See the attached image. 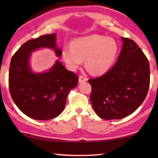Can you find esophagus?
<instances>
[{
	"mask_svg": "<svg viewBox=\"0 0 158 158\" xmlns=\"http://www.w3.org/2000/svg\"><path fill=\"white\" fill-rule=\"evenodd\" d=\"M87 77L84 76V75H80L79 76V82L80 83H83V82H85L87 81Z\"/></svg>",
	"mask_w": 158,
	"mask_h": 158,
	"instance_id": "1",
	"label": "esophagus"
}]
</instances>
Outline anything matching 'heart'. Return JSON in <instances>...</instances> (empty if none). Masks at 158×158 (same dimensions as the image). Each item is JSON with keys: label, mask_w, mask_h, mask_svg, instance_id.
Listing matches in <instances>:
<instances>
[{"label": "heart", "mask_w": 158, "mask_h": 158, "mask_svg": "<svg viewBox=\"0 0 158 158\" xmlns=\"http://www.w3.org/2000/svg\"><path fill=\"white\" fill-rule=\"evenodd\" d=\"M118 44L114 39L93 34L75 40L72 47L62 49V58L71 70H75L85 60L88 71L94 75L107 72L118 53Z\"/></svg>", "instance_id": "obj_1"}]
</instances>
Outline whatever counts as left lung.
<instances>
[{
    "mask_svg": "<svg viewBox=\"0 0 158 158\" xmlns=\"http://www.w3.org/2000/svg\"><path fill=\"white\" fill-rule=\"evenodd\" d=\"M122 40L116 64L102 76L88 80L92 106L106 120L120 119L132 114L144 101L150 86L148 58L132 40Z\"/></svg>",
    "mask_w": 158,
    "mask_h": 158,
    "instance_id": "1",
    "label": "left lung"
}]
</instances>
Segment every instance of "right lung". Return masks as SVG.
I'll list each match as a JSON object with an SVG mask.
<instances>
[{
    "label": "right lung",
    "instance_id": "1",
    "mask_svg": "<svg viewBox=\"0 0 158 158\" xmlns=\"http://www.w3.org/2000/svg\"><path fill=\"white\" fill-rule=\"evenodd\" d=\"M55 34L42 35L27 41L10 60L8 85L10 96L25 115L36 120H49L59 116L65 106L69 92L76 87L78 77L57 61L48 72L35 74L29 65L31 52L49 47L58 57L62 51L56 46Z\"/></svg>",
    "mask_w": 158,
    "mask_h": 158
}]
</instances>
